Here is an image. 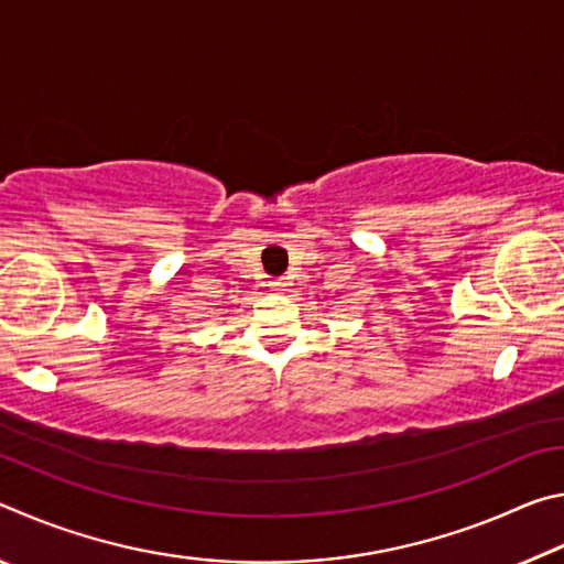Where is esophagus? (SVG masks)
Here are the masks:
<instances>
[{
	"mask_svg": "<svg viewBox=\"0 0 564 564\" xmlns=\"http://www.w3.org/2000/svg\"><path fill=\"white\" fill-rule=\"evenodd\" d=\"M269 289H271V291H283V289H285V279H273V281H269Z\"/></svg>",
	"mask_w": 564,
	"mask_h": 564,
	"instance_id": "34e87169",
	"label": "esophagus"
}]
</instances>
